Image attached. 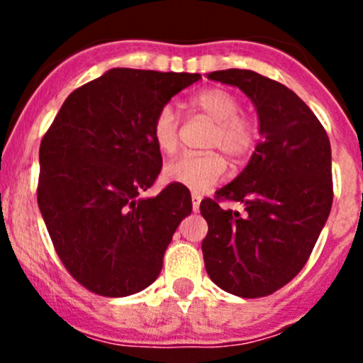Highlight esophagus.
<instances>
[{
    "mask_svg": "<svg viewBox=\"0 0 363 363\" xmlns=\"http://www.w3.org/2000/svg\"><path fill=\"white\" fill-rule=\"evenodd\" d=\"M200 202H202V196H200L199 193L193 191L191 193V203H193V211H195V212L200 208Z\"/></svg>",
    "mask_w": 363,
    "mask_h": 363,
    "instance_id": "esophagus-1",
    "label": "esophagus"
}]
</instances>
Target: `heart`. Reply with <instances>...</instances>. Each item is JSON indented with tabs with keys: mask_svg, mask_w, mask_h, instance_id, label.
I'll use <instances>...</instances> for the list:
<instances>
[{
	"mask_svg": "<svg viewBox=\"0 0 363 363\" xmlns=\"http://www.w3.org/2000/svg\"><path fill=\"white\" fill-rule=\"evenodd\" d=\"M189 105L193 111L214 121L208 147L221 149L232 160H244L255 151L258 128L250 116L240 113V101L235 94L223 87H207L193 94ZM179 126L181 121L170 105H164L156 112L151 124V135L156 147L164 155H170L177 149ZM226 167V160L219 152H186L164 164L163 175L167 181L186 186L195 193H203L225 177Z\"/></svg>",
	"mask_w": 363,
	"mask_h": 363,
	"instance_id": "heart-1",
	"label": "heart"
}]
</instances>
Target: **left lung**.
Returning a JSON list of instances; mask_svg holds the SVG:
<instances>
[{
    "label": "left lung",
    "mask_w": 363,
    "mask_h": 363,
    "mask_svg": "<svg viewBox=\"0 0 363 363\" xmlns=\"http://www.w3.org/2000/svg\"><path fill=\"white\" fill-rule=\"evenodd\" d=\"M208 79L237 86L255 104L263 140L247 167L200 212L205 270L228 294L267 296L290 283L313 252L334 200L330 140L313 111L281 82L251 69H221ZM240 201V216L219 201Z\"/></svg>",
    "instance_id": "1"
}]
</instances>
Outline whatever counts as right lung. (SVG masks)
Masks as SVG:
<instances>
[{
  "mask_svg": "<svg viewBox=\"0 0 363 363\" xmlns=\"http://www.w3.org/2000/svg\"><path fill=\"white\" fill-rule=\"evenodd\" d=\"M200 73L112 68L65 100L40 144L36 199L65 269L86 290L126 296L155 283L191 195L168 184L155 199L161 152L156 112Z\"/></svg>",
  "mask_w": 363,
  "mask_h": 363,
  "instance_id": "add662e5",
  "label": "right lung"
}]
</instances>
